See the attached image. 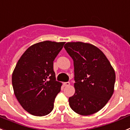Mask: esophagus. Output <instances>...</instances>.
<instances>
[{
  "instance_id": "1",
  "label": "esophagus",
  "mask_w": 130,
  "mask_h": 130,
  "mask_svg": "<svg viewBox=\"0 0 130 130\" xmlns=\"http://www.w3.org/2000/svg\"><path fill=\"white\" fill-rule=\"evenodd\" d=\"M63 85H64V86H68L70 85V82H63Z\"/></svg>"
}]
</instances>
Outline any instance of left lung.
<instances>
[{
	"instance_id": "1",
	"label": "left lung",
	"mask_w": 130,
	"mask_h": 130,
	"mask_svg": "<svg viewBox=\"0 0 130 130\" xmlns=\"http://www.w3.org/2000/svg\"><path fill=\"white\" fill-rule=\"evenodd\" d=\"M74 62L75 93L69 98L70 107L78 115H92L104 107L113 94L115 72L103 52L82 42L64 46Z\"/></svg>"
}]
</instances>
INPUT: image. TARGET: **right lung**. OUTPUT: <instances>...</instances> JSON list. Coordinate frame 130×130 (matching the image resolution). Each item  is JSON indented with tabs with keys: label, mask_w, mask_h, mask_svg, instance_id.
<instances>
[{
	"label": "right lung",
	"mask_w": 130,
	"mask_h": 130,
	"mask_svg": "<svg viewBox=\"0 0 130 130\" xmlns=\"http://www.w3.org/2000/svg\"><path fill=\"white\" fill-rule=\"evenodd\" d=\"M64 44V42L46 40L32 45L21 56L13 70L14 94L21 107L34 116H46L54 109L62 84L56 81L53 65Z\"/></svg>",
	"instance_id": "obj_1"
}]
</instances>
